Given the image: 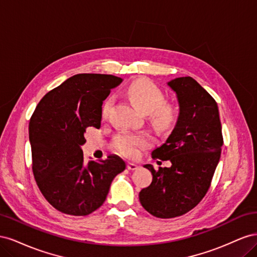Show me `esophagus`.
I'll return each mask as SVG.
<instances>
[{
	"instance_id": "obj_1",
	"label": "esophagus",
	"mask_w": 257,
	"mask_h": 257,
	"mask_svg": "<svg viewBox=\"0 0 257 257\" xmlns=\"http://www.w3.org/2000/svg\"><path fill=\"white\" fill-rule=\"evenodd\" d=\"M138 168H139V166L137 164H135V163H132V162L127 163V169H130V170H137Z\"/></svg>"
}]
</instances>
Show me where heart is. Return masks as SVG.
Here are the masks:
<instances>
[{"label":"heart","instance_id":"b5f03b06","mask_svg":"<svg viewBox=\"0 0 257 257\" xmlns=\"http://www.w3.org/2000/svg\"><path fill=\"white\" fill-rule=\"evenodd\" d=\"M130 100L137 109L144 114L150 113V118L155 127L165 131L173 127L177 120L176 109L169 104L164 103V94L159 87L147 79H136L131 82L126 89ZM112 100L108 99L103 106L102 114L104 118L109 113ZM151 145V137L146 134L123 133L116 136L113 142L115 151L128 158H134L142 148Z\"/></svg>","mask_w":257,"mask_h":257}]
</instances>
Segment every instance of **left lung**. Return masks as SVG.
<instances>
[{
	"label": "left lung",
	"mask_w": 257,
	"mask_h": 257,
	"mask_svg": "<svg viewBox=\"0 0 257 257\" xmlns=\"http://www.w3.org/2000/svg\"><path fill=\"white\" fill-rule=\"evenodd\" d=\"M177 96L179 114L165 143L151 153L172 166L149 169L151 184L139 192L142 206L161 219L189 212L204 198L221 158L223 146L219 108L214 98L192 77L167 82Z\"/></svg>",
	"instance_id": "8db88e82"
}]
</instances>
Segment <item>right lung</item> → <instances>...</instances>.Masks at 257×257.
Instances as JSON below:
<instances>
[{
    "label": "right lung",
    "instance_id": "obj_1",
    "mask_svg": "<svg viewBox=\"0 0 257 257\" xmlns=\"http://www.w3.org/2000/svg\"><path fill=\"white\" fill-rule=\"evenodd\" d=\"M122 82L120 77L77 74L46 94L29 124L32 168L48 203L71 215L95 211L114 177L125 169L118 155L84 162L81 146L90 126L99 128L103 100Z\"/></svg>",
    "mask_w": 257,
    "mask_h": 257
}]
</instances>
